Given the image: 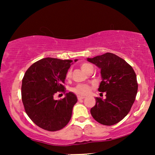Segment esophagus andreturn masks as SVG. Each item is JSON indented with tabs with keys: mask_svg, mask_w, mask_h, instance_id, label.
<instances>
[{
	"mask_svg": "<svg viewBox=\"0 0 155 155\" xmlns=\"http://www.w3.org/2000/svg\"><path fill=\"white\" fill-rule=\"evenodd\" d=\"M84 98V97H83V96H78V100H82V99H83Z\"/></svg>",
	"mask_w": 155,
	"mask_h": 155,
	"instance_id": "esophagus-1",
	"label": "esophagus"
}]
</instances>
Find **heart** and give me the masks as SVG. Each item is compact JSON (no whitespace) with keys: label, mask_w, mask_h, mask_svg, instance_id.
Returning <instances> with one entry per match:
<instances>
[{"label":"heart","mask_w":155,"mask_h":155,"mask_svg":"<svg viewBox=\"0 0 155 155\" xmlns=\"http://www.w3.org/2000/svg\"><path fill=\"white\" fill-rule=\"evenodd\" d=\"M92 65L88 64V63H82L81 65V69L82 70V71H84V73H86L87 71V70ZM71 76V72L68 71L66 74V78L67 79H69ZM91 90L90 87L87 85V84H79V85H77L75 87H73L72 89V91L74 93L77 94H80V95H85L87 94H88L90 92V91Z\"/></svg>","instance_id":"b5f03b06"}]
</instances>
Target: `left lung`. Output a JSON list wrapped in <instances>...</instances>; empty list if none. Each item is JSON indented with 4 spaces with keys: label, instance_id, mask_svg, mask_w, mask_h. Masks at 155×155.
Here are the masks:
<instances>
[{
    "label": "left lung",
    "instance_id": "8db88e82",
    "mask_svg": "<svg viewBox=\"0 0 155 155\" xmlns=\"http://www.w3.org/2000/svg\"><path fill=\"white\" fill-rule=\"evenodd\" d=\"M101 70V82L98 90L106 92V99L96 97V104L90 110L99 124L112 126L129 113L137 92V78L133 68L124 59L111 53L87 58Z\"/></svg>",
    "mask_w": 155,
    "mask_h": 155
}]
</instances>
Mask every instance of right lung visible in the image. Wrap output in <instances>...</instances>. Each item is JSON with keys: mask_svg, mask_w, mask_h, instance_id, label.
Returning a JSON list of instances; mask_svg holds the SVG:
<instances>
[{"mask_svg": "<svg viewBox=\"0 0 155 155\" xmlns=\"http://www.w3.org/2000/svg\"><path fill=\"white\" fill-rule=\"evenodd\" d=\"M78 61L75 59V62ZM71 60L44 58L27 69L22 82V100L27 116L40 128L56 131L71 120L76 95L69 92L60 100L54 99L57 92H65L63 84Z\"/></svg>", "mask_w": 155, "mask_h": 155, "instance_id": "1", "label": "right lung"}]
</instances>
